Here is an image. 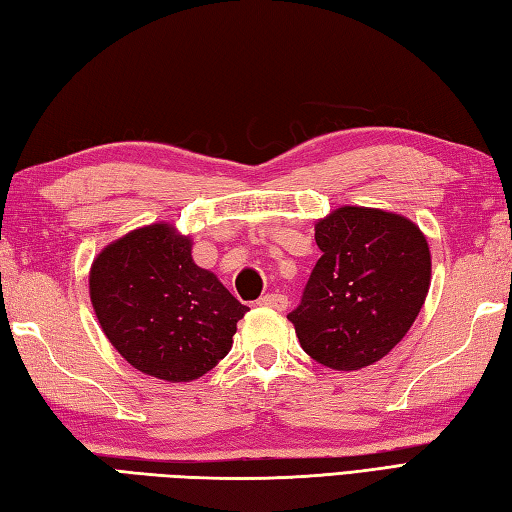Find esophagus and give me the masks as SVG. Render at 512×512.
Instances as JSON below:
<instances>
[{
	"label": "esophagus",
	"instance_id": "34e87169",
	"mask_svg": "<svg viewBox=\"0 0 512 512\" xmlns=\"http://www.w3.org/2000/svg\"><path fill=\"white\" fill-rule=\"evenodd\" d=\"M258 305L260 307H271V309H276V311H285L287 309V296H283V294L260 296L258 298Z\"/></svg>",
	"mask_w": 512,
	"mask_h": 512
}]
</instances>
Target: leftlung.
<instances>
[{
  "label": "left lung",
  "mask_w": 512,
  "mask_h": 512,
  "mask_svg": "<svg viewBox=\"0 0 512 512\" xmlns=\"http://www.w3.org/2000/svg\"><path fill=\"white\" fill-rule=\"evenodd\" d=\"M316 243L322 256L287 318L316 362L369 367L420 314L431 285L429 243L409 218L351 205L316 223Z\"/></svg>",
  "instance_id": "obj_1"
}]
</instances>
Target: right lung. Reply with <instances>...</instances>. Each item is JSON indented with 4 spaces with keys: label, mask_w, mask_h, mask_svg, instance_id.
Instances as JSON below:
<instances>
[{
    "label": "right lung",
    "mask_w": 512,
    "mask_h": 512,
    "mask_svg": "<svg viewBox=\"0 0 512 512\" xmlns=\"http://www.w3.org/2000/svg\"><path fill=\"white\" fill-rule=\"evenodd\" d=\"M90 300L112 347L165 382L214 369L249 311L194 263L192 241L168 223L134 229L101 249L90 269Z\"/></svg>",
    "instance_id": "right-lung-1"
}]
</instances>
